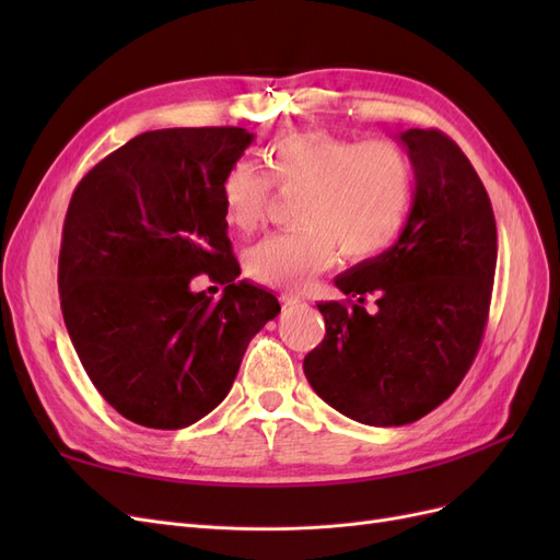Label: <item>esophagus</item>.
Instances as JSON below:
<instances>
[{"mask_svg": "<svg viewBox=\"0 0 560 560\" xmlns=\"http://www.w3.org/2000/svg\"><path fill=\"white\" fill-rule=\"evenodd\" d=\"M280 301H282V308H284V311H294V308L301 306V299H299L296 294H290V292H284V294L280 296Z\"/></svg>", "mask_w": 560, "mask_h": 560, "instance_id": "obj_1", "label": "esophagus"}]
</instances>
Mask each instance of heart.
<instances>
[{
	"mask_svg": "<svg viewBox=\"0 0 560 560\" xmlns=\"http://www.w3.org/2000/svg\"><path fill=\"white\" fill-rule=\"evenodd\" d=\"M266 173L238 161L222 182L226 222L254 231L266 217L273 184L296 191V229L273 233L247 252V273L266 284L299 287L325 268L336 245L366 261L393 245L406 224L413 171L387 140L352 142L329 130H294L264 149Z\"/></svg>",
	"mask_w": 560,
	"mask_h": 560,
	"instance_id": "obj_1",
	"label": "heart"
}]
</instances>
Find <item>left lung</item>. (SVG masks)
Wrapping results in <instances>:
<instances>
[{
	"label": "left lung",
	"instance_id": "left-lung-1",
	"mask_svg": "<svg viewBox=\"0 0 560 560\" xmlns=\"http://www.w3.org/2000/svg\"><path fill=\"white\" fill-rule=\"evenodd\" d=\"M401 142L416 175L409 222L336 278L350 299L317 303L327 334L303 360L322 399L374 428L409 425L455 393L481 346L498 261L493 206L463 149L436 128Z\"/></svg>",
	"mask_w": 560,
	"mask_h": 560
}]
</instances>
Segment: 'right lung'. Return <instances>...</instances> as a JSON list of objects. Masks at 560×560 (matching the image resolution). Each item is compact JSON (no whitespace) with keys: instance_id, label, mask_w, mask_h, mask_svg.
Masks as SVG:
<instances>
[{"instance_id":"right-lung-1","label":"right lung","mask_w":560,"mask_h":560,"mask_svg":"<svg viewBox=\"0 0 560 560\" xmlns=\"http://www.w3.org/2000/svg\"><path fill=\"white\" fill-rule=\"evenodd\" d=\"M254 135L235 126L132 138L83 175L65 214V327L97 393L124 418L179 430L222 404L278 299L241 276L222 182ZM206 272L212 302L190 292Z\"/></svg>"}]
</instances>
